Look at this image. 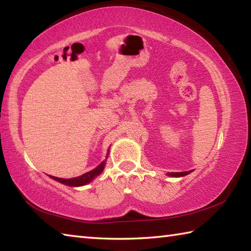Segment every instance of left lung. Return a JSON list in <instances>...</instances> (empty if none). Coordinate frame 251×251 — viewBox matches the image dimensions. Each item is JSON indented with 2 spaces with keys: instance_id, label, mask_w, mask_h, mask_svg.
I'll use <instances>...</instances> for the list:
<instances>
[{
  "instance_id": "obj_1",
  "label": "left lung",
  "mask_w": 251,
  "mask_h": 251,
  "mask_svg": "<svg viewBox=\"0 0 251 251\" xmlns=\"http://www.w3.org/2000/svg\"><path fill=\"white\" fill-rule=\"evenodd\" d=\"M191 172V171H190ZM189 173V171H184V172H171L169 173L170 176H186Z\"/></svg>"
}]
</instances>
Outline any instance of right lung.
Wrapping results in <instances>:
<instances>
[{
	"label": "right lung",
	"instance_id": "right-lung-1",
	"mask_svg": "<svg viewBox=\"0 0 251 251\" xmlns=\"http://www.w3.org/2000/svg\"><path fill=\"white\" fill-rule=\"evenodd\" d=\"M104 166H105V161H103L101 165L98 166L94 170H91L89 172H86V173H84V175H82L80 176L72 177V179H61V177H56V176H50V177H52L53 180H56L58 182H61V183L66 184V185L81 186V185H84L86 183H89V182L92 181L95 176H98L100 173L103 171Z\"/></svg>",
	"mask_w": 251,
	"mask_h": 251
}]
</instances>
